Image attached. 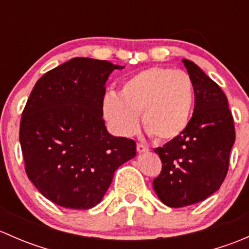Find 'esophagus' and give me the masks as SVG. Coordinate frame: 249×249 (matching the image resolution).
Wrapping results in <instances>:
<instances>
[{
    "label": "esophagus",
    "mask_w": 249,
    "mask_h": 249,
    "mask_svg": "<svg viewBox=\"0 0 249 249\" xmlns=\"http://www.w3.org/2000/svg\"><path fill=\"white\" fill-rule=\"evenodd\" d=\"M137 152L139 153H144V152H148V147H145L144 144H142V143H137Z\"/></svg>",
    "instance_id": "obj_1"
}]
</instances>
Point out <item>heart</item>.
Listing matches in <instances>:
<instances>
[{
	"instance_id": "heart-1",
	"label": "heart",
	"mask_w": 249,
	"mask_h": 249,
	"mask_svg": "<svg viewBox=\"0 0 249 249\" xmlns=\"http://www.w3.org/2000/svg\"><path fill=\"white\" fill-rule=\"evenodd\" d=\"M194 106V85L180 70L152 67L123 83L118 96H105V119L119 135L134 134L142 113L144 131L155 141H171L184 132Z\"/></svg>"
}]
</instances>
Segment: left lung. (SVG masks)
<instances>
[{"label": "left lung", "mask_w": 249, "mask_h": 249, "mask_svg": "<svg viewBox=\"0 0 249 249\" xmlns=\"http://www.w3.org/2000/svg\"><path fill=\"white\" fill-rule=\"evenodd\" d=\"M183 62L194 85V113L182 135L154 149L162 167L153 187L165 205L175 208L202 201L219 189L235 142L224 91L194 62Z\"/></svg>", "instance_id": "8db88e82"}]
</instances>
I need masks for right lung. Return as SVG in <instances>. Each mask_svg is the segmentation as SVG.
I'll list each match as a JSON object with an SVG mask.
<instances>
[{
  "mask_svg": "<svg viewBox=\"0 0 249 249\" xmlns=\"http://www.w3.org/2000/svg\"><path fill=\"white\" fill-rule=\"evenodd\" d=\"M124 66L74 57L37 80L22 110L19 140L27 177L44 197L89 210L102 200L115 170L136 155V142L108 134L105 83Z\"/></svg>",
  "mask_w": 249,
  "mask_h": 249,
  "instance_id": "obj_1",
  "label": "right lung"
}]
</instances>
